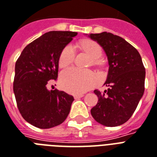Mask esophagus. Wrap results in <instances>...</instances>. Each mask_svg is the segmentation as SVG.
<instances>
[{"label": "esophagus", "mask_w": 157, "mask_h": 157, "mask_svg": "<svg viewBox=\"0 0 157 157\" xmlns=\"http://www.w3.org/2000/svg\"><path fill=\"white\" fill-rule=\"evenodd\" d=\"M84 96V94H75L74 95V98L75 99H79V98H81Z\"/></svg>", "instance_id": "esophagus-1"}]
</instances>
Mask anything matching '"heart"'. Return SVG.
I'll return each instance as SVG.
<instances>
[{
  "label": "heart",
  "mask_w": 157,
  "mask_h": 157,
  "mask_svg": "<svg viewBox=\"0 0 157 157\" xmlns=\"http://www.w3.org/2000/svg\"><path fill=\"white\" fill-rule=\"evenodd\" d=\"M80 46L84 51L93 58V63H99V57L102 55V48L97 42L85 40ZM75 58V49L72 45H67L62 50L58 58V66L61 68L67 67L73 63ZM99 81V76L90 70H81L71 67L63 71L60 76V85L63 89L70 93L78 94L86 91L94 86Z\"/></svg>",
  "instance_id": "heart-1"
}]
</instances>
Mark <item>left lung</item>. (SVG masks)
Masks as SVG:
<instances>
[{
    "mask_svg": "<svg viewBox=\"0 0 157 157\" xmlns=\"http://www.w3.org/2000/svg\"><path fill=\"white\" fill-rule=\"evenodd\" d=\"M88 36L104 48L109 66L105 83L109 88L104 92L94 90L98 103L90 113L99 124L119 126L131 118L144 93L146 71L142 57L118 35L103 32Z\"/></svg>",
    "mask_w": 157,
    "mask_h": 157,
    "instance_id": "left-lung-1",
    "label": "left lung"
}]
</instances>
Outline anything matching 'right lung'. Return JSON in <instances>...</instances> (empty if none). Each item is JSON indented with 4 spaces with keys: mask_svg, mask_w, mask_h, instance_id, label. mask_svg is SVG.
Returning <instances> with one entry per match:
<instances>
[{
    "mask_svg": "<svg viewBox=\"0 0 157 157\" xmlns=\"http://www.w3.org/2000/svg\"><path fill=\"white\" fill-rule=\"evenodd\" d=\"M77 34L71 31H50L24 48L15 63L13 90L18 109L25 120L39 128L63 124L70 113L72 95L48 90L56 81L62 50Z\"/></svg>",
    "mask_w": 157,
    "mask_h": 157,
    "instance_id": "add662e5",
    "label": "right lung"
}]
</instances>
